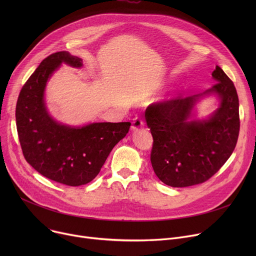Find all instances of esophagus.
Listing matches in <instances>:
<instances>
[{"mask_svg": "<svg viewBox=\"0 0 256 256\" xmlns=\"http://www.w3.org/2000/svg\"><path fill=\"white\" fill-rule=\"evenodd\" d=\"M144 126V121L140 117L134 118L132 120V130H138Z\"/></svg>", "mask_w": 256, "mask_h": 256, "instance_id": "obj_1", "label": "esophagus"}]
</instances>
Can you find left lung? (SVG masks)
I'll return each instance as SVG.
<instances>
[{
	"label": "left lung",
	"mask_w": 256,
	"mask_h": 256,
	"mask_svg": "<svg viewBox=\"0 0 256 256\" xmlns=\"http://www.w3.org/2000/svg\"><path fill=\"white\" fill-rule=\"evenodd\" d=\"M216 84L204 93L154 102L145 119L154 138L150 160L156 176L174 188L210 180L230 158L238 138V98L232 80L221 67L212 74ZM216 94L220 106L206 120H190L196 102Z\"/></svg>",
	"instance_id": "1"
}]
</instances>
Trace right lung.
<instances>
[{
  "instance_id": "right-lung-1",
  "label": "right lung",
  "mask_w": 256,
  "mask_h": 256,
  "mask_svg": "<svg viewBox=\"0 0 256 256\" xmlns=\"http://www.w3.org/2000/svg\"><path fill=\"white\" fill-rule=\"evenodd\" d=\"M74 67L82 59L68 52L46 57L22 86L16 118L22 154L42 176L66 186L90 182L100 173L113 147L126 137L130 122H96L82 128L58 124L48 113L44 89L61 63Z\"/></svg>"
}]
</instances>
